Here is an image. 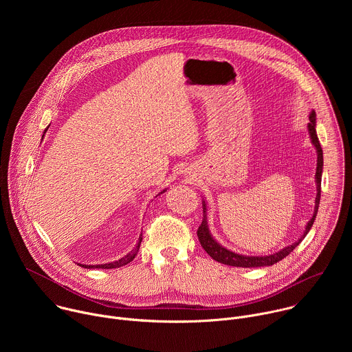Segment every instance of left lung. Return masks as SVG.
<instances>
[{
	"label": "left lung",
	"mask_w": 352,
	"mask_h": 352,
	"mask_svg": "<svg viewBox=\"0 0 352 352\" xmlns=\"http://www.w3.org/2000/svg\"><path fill=\"white\" fill-rule=\"evenodd\" d=\"M315 126H316V113L312 111L309 114L308 129H309L312 143L316 147V152H318V167H316V175H315L318 195H316V200H315V213H314L312 219L308 221V226L304 231V235L300 236L295 243H292L289 246H285L284 249L280 250V252L269 255V256H243V255L234 254V252H231V250H228L224 246H221L220 243H217L216 239L212 236V234L209 231V226H208V217H206L208 208H206V204L204 200V220H202V224H200L199 228H197V238H199L200 245H202V248L208 252V255H210L216 262H220V263L228 265V266H235V267L272 266V265L280 262L281 259H284L285 256H288L292 252V250L300 243V241L305 238V235L309 232V230L312 228L314 221L316 219L318 208H319V202H320V184H322V170H323V152H322V146L319 143Z\"/></svg>",
	"instance_id": "obj_1"
}]
</instances>
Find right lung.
I'll list each match as a JSON object with an SVG mask.
<instances>
[{
    "mask_svg": "<svg viewBox=\"0 0 352 352\" xmlns=\"http://www.w3.org/2000/svg\"><path fill=\"white\" fill-rule=\"evenodd\" d=\"M45 131H47V129H45ZM163 192H166V189H164ZM163 192H162V193H163ZM140 242H142V234L139 235V242H138L136 248L132 249L128 255H125V256L121 258L120 261H116V262H111V263H104V265H93V266H91V265H79V266H82V267H85V269H116V267L125 266V265H128L129 262H132L133 258L136 256L138 250H139V246H140Z\"/></svg>",
    "mask_w": 352,
    "mask_h": 352,
    "instance_id": "add662e5",
    "label": "right lung"
}]
</instances>
